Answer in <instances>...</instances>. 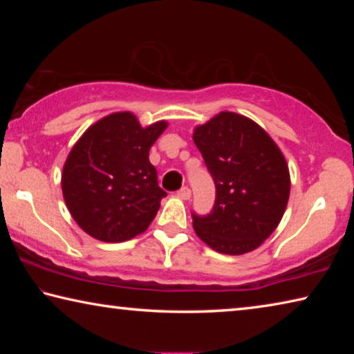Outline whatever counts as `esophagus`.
<instances>
[{
    "instance_id": "1",
    "label": "esophagus",
    "mask_w": 354,
    "mask_h": 354,
    "mask_svg": "<svg viewBox=\"0 0 354 354\" xmlns=\"http://www.w3.org/2000/svg\"><path fill=\"white\" fill-rule=\"evenodd\" d=\"M178 196H179V198H181V200H190L192 192H190L189 187H183L181 190H178Z\"/></svg>"
}]
</instances>
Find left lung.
Masks as SVG:
<instances>
[{
	"label": "left lung",
	"mask_w": 354,
	"mask_h": 354,
	"mask_svg": "<svg viewBox=\"0 0 354 354\" xmlns=\"http://www.w3.org/2000/svg\"><path fill=\"white\" fill-rule=\"evenodd\" d=\"M215 183L211 214L192 212L203 242L223 254H243L270 237L290 194L289 167L277 143L253 120L220 112L194 131Z\"/></svg>",
	"instance_id": "obj_1"
}]
</instances>
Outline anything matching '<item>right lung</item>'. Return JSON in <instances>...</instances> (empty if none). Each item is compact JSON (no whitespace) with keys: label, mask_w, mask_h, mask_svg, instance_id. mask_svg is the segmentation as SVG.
I'll return each instance as SVG.
<instances>
[{"label":"right lung","mask_w":354,"mask_h":354,"mask_svg":"<svg viewBox=\"0 0 354 354\" xmlns=\"http://www.w3.org/2000/svg\"><path fill=\"white\" fill-rule=\"evenodd\" d=\"M169 123L142 128L131 112L93 123L71 148L62 194L82 231L101 242H124L147 230L167 196L149 162V148Z\"/></svg>","instance_id":"obj_1"}]
</instances>
